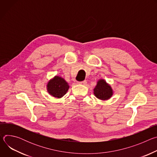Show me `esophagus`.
<instances>
[{"label":"esophagus","mask_w":157,"mask_h":157,"mask_svg":"<svg viewBox=\"0 0 157 157\" xmlns=\"http://www.w3.org/2000/svg\"><path fill=\"white\" fill-rule=\"evenodd\" d=\"M79 84H82V85H84L86 86L87 84V82L86 81H81V82H78Z\"/></svg>","instance_id":"obj_1"}]
</instances>
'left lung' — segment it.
<instances>
[{
    "instance_id": "left-lung-1",
    "label": "left lung",
    "mask_w": 157,
    "mask_h": 157,
    "mask_svg": "<svg viewBox=\"0 0 157 157\" xmlns=\"http://www.w3.org/2000/svg\"><path fill=\"white\" fill-rule=\"evenodd\" d=\"M113 90L111 86L103 79H100L94 88V96L100 100H108L113 95Z\"/></svg>"
}]
</instances>
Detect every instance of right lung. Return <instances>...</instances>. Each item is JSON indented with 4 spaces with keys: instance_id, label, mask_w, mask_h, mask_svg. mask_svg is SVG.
<instances>
[{
    "instance_id": "add662e5",
    "label": "right lung",
    "mask_w": 157,
    "mask_h": 157,
    "mask_svg": "<svg viewBox=\"0 0 157 157\" xmlns=\"http://www.w3.org/2000/svg\"><path fill=\"white\" fill-rule=\"evenodd\" d=\"M70 86L63 78L55 76L47 84L48 93L56 98H62L68 91Z\"/></svg>"
}]
</instances>
